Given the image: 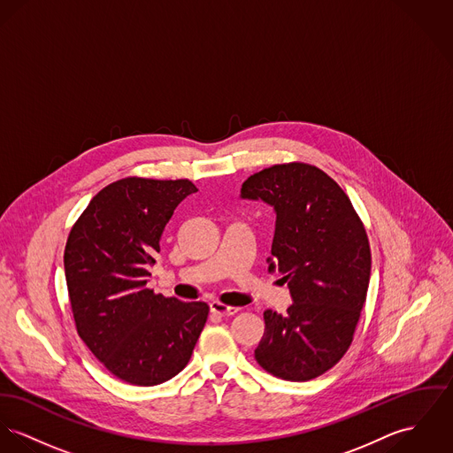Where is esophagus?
<instances>
[{
  "instance_id": "esophagus-1",
  "label": "esophagus",
  "mask_w": 453,
  "mask_h": 453,
  "mask_svg": "<svg viewBox=\"0 0 453 453\" xmlns=\"http://www.w3.org/2000/svg\"><path fill=\"white\" fill-rule=\"evenodd\" d=\"M209 306H211V311L216 313V315H219V317H232V315L239 313V308H235V306H226V304H223V303H219V301H212Z\"/></svg>"
}]
</instances>
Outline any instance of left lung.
<instances>
[{"label": "left lung", "instance_id": "1", "mask_svg": "<svg viewBox=\"0 0 453 453\" xmlns=\"http://www.w3.org/2000/svg\"><path fill=\"white\" fill-rule=\"evenodd\" d=\"M241 197L273 207L268 272L279 270L292 304L266 310L256 362L275 377L310 380L348 351L371 280V247L342 188L304 163L266 167L242 183Z\"/></svg>", "mask_w": 453, "mask_h": 453}]
</instances>
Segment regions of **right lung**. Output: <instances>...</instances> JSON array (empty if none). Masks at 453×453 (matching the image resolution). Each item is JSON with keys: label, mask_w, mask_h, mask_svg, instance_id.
Listing matches in <instances>:
<instances>
[{"label": "right lung", "mask_w": 453, "mask_h": 453, "mask_svg": "<svg viewBox=\"0 0 453 453\" xmlns=\"http://www.w3.org/2000/svg\"><path fill=\"white\" fill-rule=\"evenodd\" d=\"M188 180L129 176L102 188L74 223L64 252L78 334L124 382L156 386L183 371L209 306L147 288L149 266Z\"/></svg>", "instance_id": "add662e5"}]
</instances>
